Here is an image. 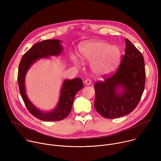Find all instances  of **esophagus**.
I'll return each mask as SVG.
<instances>
[{
    "mask_svg": "<svg viewBox=\"0 0 161 161\" xmlns=\"http://www.w3.org/2000/svg\"><path fill=\"white\" fill-rule=\"evenodd\" d=\"M91 83H92V81H91V80H90V79H86V80L84 81V83H85V85H90Z\"/></svg>",
    "mask_w": 161,
    "mask_h": 161,
    "instance_id": "1",
    "label": "esophagus"
}]
</instances>
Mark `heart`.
I'll return each instance as SVG.
<instances>
[{
	"instance_id": "heart-1",
	"label": "heart",
	"mask_w": 161,
	"mask_h": 161,
	"mask_svg": "<svg viewBox=\"0 0 161 161\" xmlns=\"http://www.w3.org/2000/svg\"><path fill=\"white\" fill-rule=\"evenodd\" d=\"M79 52L83 60L93 62V70L99 75H108L114 71L121 58V50L118 47L101 41H89L81 44ZM71 59L76 64H80L75 56Z\"/></svg>"
}]
</instances>
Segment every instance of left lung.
<instances>
[{
  "label": "left lung",
  "instance_id": "8db88e82",
  "mask_svg": "<svg viewBox=\"0 0 161 161\" xmlns=\"http://www.w3.org/2000/svg\"><path fill=\"white\" fill-rule=\"evenodd\" d=\"M118 69L94 85L96 111L106 119H117L132 112L138 104L145 85L144 58L128 39Z\"/></svg>",
  "mask_w": 161,
  "mask_h": 161
}]
</instances>
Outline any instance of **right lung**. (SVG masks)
Returning a JSON list of instances; mask_svg holds the SVG:
<instances>
[{"label":"right lung","instance_id":"add662e5","mask_svg":"<svg viewBox=\"0 0 161 161\" xmlns=\"http://www.w3.org/2000/svg\"><path fill=\"white\" fill-rule=\"evenodd\" d=\"M60 42L59 39H50L35 44L22 57L19 64L18 83L21 96L29 111L42 121H60L66 118L71 112L75 95L83 86L82 80L79 78L64 80L58 102L55 108L50 112L41 111L28 99L25 92V79L29 68L38 59L59 55L63 50Z\"/></svg>","mask_w":161,"mask_h":161}]
</instances>
